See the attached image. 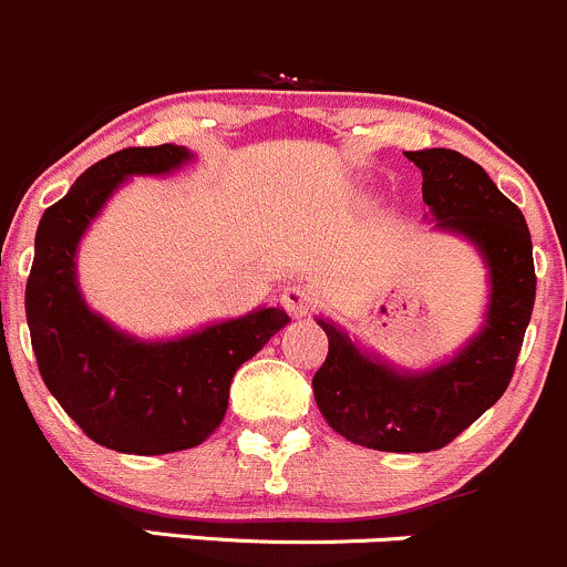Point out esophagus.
Instances as JSON below:
<instances>
[{
    "label": "esophagus",
    "mask_w": 567,
    "mask_h": 567,
    "mask_svg": "<svg viewBox=\"0 0 567 567\" xmlns=\"http://www.w3.org/2000/svg\"><path fill=\"white\" fill-rule=\"evenodd\" d=\"M281 302L289 310V316L302 319V316H308L313 310V291L306 284H291L281 291Z\"/></svg>",
    "instance_id": "34e87169"
}]
</instances>
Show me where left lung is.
I'll return each mask as SVG.
<instances>
[{
    "label": "left lung",
    "mask_w": 567,
    "mask_h": 567,
    "mask_svg": "<svg viewBox=\"0 0 567 567\" xmlns=\"http://www.w3.org/2000/svg\"><path fill=\"white\" fill-rule=\"evenodd\" d=\"M422 169V197L437 233L462 237L484 259L489 300L478 332L443 362L405 370L386 362L327 316L330 338L313 398L346 441L379 452H435L501 400L533 316V240L522 210L476 162L449 148L405 151Z\"/></svg>",
    "instance_id": "8db88e82"
}]
</instances>
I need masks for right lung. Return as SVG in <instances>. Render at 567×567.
<instances>
[{"mask_svg": "<svg viewBox=\"0 0 567 567\" xmlns=\"http://www.w3.org/2000/svg\"><path fill=\"white\" fill-rule=\"evenodd\" d=\"M186 145L124 148L89 167L40 218L27 281V321L48 392L91 441L121 454L199 446L221 424L229 383L289 321L284 308L210 321L178 338L145 340L96 313L78 284V248L130 178L173 175Z\"/></svg>", "mask_w": 567, "mask_h": 567, "instance_id": "obj_1", "label": "right lung"}]
</instances>
